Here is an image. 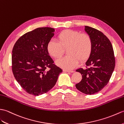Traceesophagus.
I'll use <instances>...</instances> for the list:
<instances>
[{
    "label": "esophagus",
    "mask_w": 124,
    "mask_h": 124,
    "mask_svg": "<svg viewBox=\"0 0 124 124\" xmlns=\"http://www.w3.org/2000/svg\"><path fill=\"white\" fill-rule=\"evenodd\" d=\"M63 71H65V72H70V73H73L74 70H64Z\"/></svg>",
    "instance_id": "1"
}]
</instances>
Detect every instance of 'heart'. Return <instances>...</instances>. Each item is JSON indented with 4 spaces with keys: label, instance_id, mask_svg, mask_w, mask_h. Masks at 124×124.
Masks as SVG:
<instances>
[{
    "label": "heart",
    "instance_id": "1",
    "mask_svg": "<svg viewBox=\"0 0 124 124\" xmlns=\"http://www.w3.org/2000/svg\"><path fill=\"white\" fill-rule=\"evenodd\" d=\"M58 42L53 40L49 41L46 49L49 54L54 58H59L67 49L68 56L56 62L59 67L67 70H72L89 58L92 49V41L89 35L79 32L65 30L57 35Z\"/></svg>",
    "mask_w": 124,
    "mask_h": 124
}]
</instances>
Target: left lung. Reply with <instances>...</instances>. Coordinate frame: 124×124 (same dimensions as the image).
Here are the masks:
<instances>
[{"mask_svg": "<svg viewBox=\"0 0 124 124\" xmlns=\"http://www.w3.org/2000/svg\"><path fill=\"white\" fill-rule=\"evenodd\" d=\"M84 30L91 38L92 49L85 62L89 68L76 70L81 74L82 79L75 86L81 92L91 95L100 92L108 84L114 70L115 58L110 41L103 33L87 26Z\"/></svg>", "mask_w": 124, "mask_h": 124, "instance_id": "8db88e82", "label": "left lung"}]
</instances>
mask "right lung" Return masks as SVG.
<instances>
[{"label": "right lung", "instance_id": "obj_1", "mask_svg": "<svg viewBox=\"0 0 124 124\" xmlns=\"http://www.w3.org/2000/svg\"><path fill=\"white\" fill-rule=\"evenodd\" d=\"M54 29L39 27L24 34L16 41L12 50V70L22 89L31 95L46 93L56 84L61 68L54 64L46 45ZM46 68L49 70L46 71Z\"/></svg>", "mask_w": 124, "mask_h": 124}]
</instances>
